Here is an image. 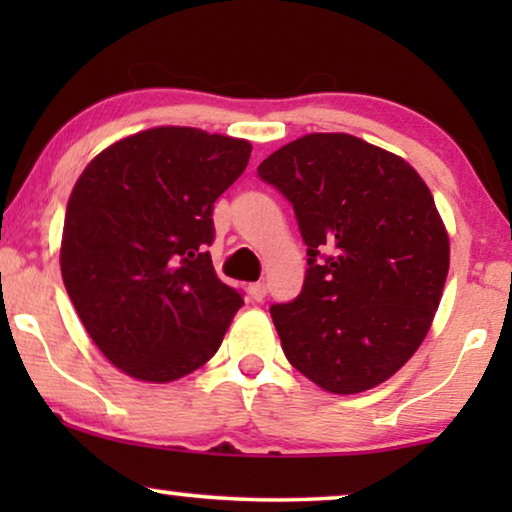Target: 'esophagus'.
I'll return each instance as SVG.
<instances>
[{
    "instance_id": "esophagus-1",
    "label": "esophagus",
    "mask_w": 512,
    "mask_h": 512,
    "mask_svg": "<svg viewBox=\"0 0 512 512\" xmlns=\"http://www.w3.org/2000/svg\"><path fill=\"white\" fill-rule=\"evenodd\" d=\"M249 296L256 300V303H261V300L268 296V286L265 282H256V284H249Z\"/></svg>"
}]
</instances>
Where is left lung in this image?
<instances>
[{
	"label": "left lung",
	"instance_id": "1",
	"mask_svg": "<svg viewBox=\"0 0 512 512\" xmlns=\"http://www.w3.org/2000/svg\"><path fill=\"white\" fill-rule=\"evenodd\" d=\"M307 244L303 291L270 307L286 359L321 389L359 394L422 345L450 270V240L422 177L394 153L314 132L258 165Z\"/></svg>",
	"mask_w": 512,
	"mask_h": 512
}]
</instances>
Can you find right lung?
I'll list each match as a JSON object with an SVG mask.
<instances>
[{"label":"right lung","instance_id":"1","mask_svg":"<svg viewBox=\"0 0 512 512\" xmlns=\"http://www.w3.org/2000/svg\"><path fill=\"white\" fill-rule=\"evenodd\" d=\"M251 144L151 128L104 149L76 181L62 282L100 352L144 382L179 380L221 347L242 293L216 277L214 202Z\"/></svg>","mask_w":512,"mask_h":512}]
</instances>
